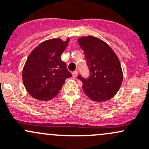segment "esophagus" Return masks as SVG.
Listing matches in <instances>:
<instances>
[{
  "label": "esophagus",
  "mask_w": 149,
  "mask_h": 149,
  "mask_svg": "<svg viewBox=\"0 0 149 149\" xmlns=\"http://www.w3.org/2000/svg\"><path fill=\"white\" fill-rule=\"evenodd\" d=\"M72 76H73V78L77 77V76H78V71H77V70H75L74 72H73V73H72Z\"/></svg>",
  "instance_id": "1"
}]
</instances>
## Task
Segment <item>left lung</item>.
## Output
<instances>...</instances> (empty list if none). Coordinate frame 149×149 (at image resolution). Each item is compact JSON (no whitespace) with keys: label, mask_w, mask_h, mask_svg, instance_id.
I'll use <instances>...</instances> for the list:
<instances>
[{"label":"left lung","mask_w":149,"mask_h":149,"mask_svg":"<svg viewBox=\"0 0 149 149\" xmlns=\"http://www.w3.org/2000/svg\"><path fill=\"white\" fill-rule=\"evenodd\" d=\"M78 43L84 50L90 77L78 79L89 98L101 102L116 94L123 81V71L119 59L110 46L101 39L89 36L81 37Z\"/></svg>","instance_id":"1"}]
</instances>
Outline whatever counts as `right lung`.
I'll return each instance as SVG.
<instances>
[{"mask_svg":"<svg viewBox=\"0 0 149 149\" xmlns=\"http://www.w3.org/2000/svg\"><path fill=\"white\" fill-rule=\"evenodd\" d=\"M70 38L45 40L36 47L28 57L22 73L26 91L40 101L52 99L58 93L65 80L71 77L61 55L65 51Z\"/></svg>","mask_w":149,"mask_h":149,"instance_id":"obj_1","label":"right lung"}]
</instances>
